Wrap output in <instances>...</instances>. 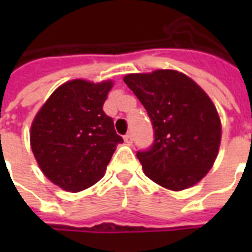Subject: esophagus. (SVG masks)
<instances>
[{
	"label": "esophagus",
	"instance_id": "esophagus-1",
	"mask_svg": "<svg viewBox=\"0 0 252 252\" xmlns=\"http://www.w3.org/2000/svg\"><path fill=\"white\" fill-rule=\"evenodd\" d=\"M124 141H126L128 145H129L130 142H132V133H130V132H128V133L124 136Z\"/></svg>",
	"mask_w": 252,
	"mask_h": 252
}]
</instances>
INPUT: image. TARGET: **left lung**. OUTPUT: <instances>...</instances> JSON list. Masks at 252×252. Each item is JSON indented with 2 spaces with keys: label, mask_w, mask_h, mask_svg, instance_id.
<instances>
[{
  "label": "left lung",
  "mask_w": 252,
  "mask_h": 252,
  "mask_svg": "<svg viewBox=\"0 0 252 252\" xmlns=\"http://www.w3.org/2000/svg\"><path fill=\"white\" fill-rule=\"evenodd\" d=\"M124 82L153 126L152 146L136 153L145 175L172 191L200 182L215 163L221 141V122L209 96L176 70L128 74Z\"/></svg>",
  "instance_id": "obj_1"
}]
</instances>
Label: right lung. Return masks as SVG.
Returning <instances> with one entry per match:
<instances>
[{"label":"right lung","instance_id":"1","mask_svg":"<svg viewBox=\"0 0 252 252\" xmlns=\"http://www.w3.org/2000/svg\"><path fill=\"white\" fill-rule=\"evenodd\" d=\"M111 87V81H69L33 119L30 141L37 165L65 191L78 192L96 183L123 142L112 118L103 111Z\"/></svg>","mask_w":252,"mask_h":252}]
</instances>
